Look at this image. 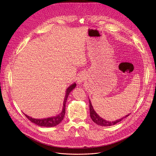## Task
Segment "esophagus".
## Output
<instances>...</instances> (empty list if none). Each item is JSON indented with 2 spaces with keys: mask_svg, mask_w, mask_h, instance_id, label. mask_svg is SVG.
Masks as SVG:
<instances>
[{
  "mask_svg": "<svg viewBox=\"0 0 156 156\" xmlns=\"http://www.w3.org/2000/svg\"><path fill=\"white\" fill-rule=\"evenodd\" d=\"M86 76L85 73H81L78 75V78H77V83H78V84H81V83L84 81V80H86Z\"/></svg>",
  "mask_w": 156,
  "mask_h": 156,
  "instance_id": "esophagus-1",
  "label": "esophagus"
}]
</instances>
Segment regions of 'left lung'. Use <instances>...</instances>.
<instances>
[{"mask_svg":"<svg viewBox=\"0 0 156 156\" xmlns=\"http://www.w3.org/2000/svg\"><path fill=\"white\" fill-rule=\"evenodd\" d=\"M89 102H90V116L91 118L92 119V120L96 123L97 125L102 126H112L114 125H115L116 123L120 122V121H122L123 119L127 117L129 114H128L126 115H125L123 117H122L121 119H117L115 121H107L104 119H102V117H101L96 112V111L94 110L93 105L91 104V101L89 99Z\"/></svg>","mask_w":156,"mask_h":156,"instance_id":"obj_1","label":"left lung"}]
</instances>
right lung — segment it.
<instances>
[{
  "label": "right lung",
  "mask_w": 156,
  "mask_h": 156,
  "mask_svg": "<svg viewBox=\"0 0 156 156\" xmlns=\"http://www.w3.org/2000/svg\"><path fill=\"white\" fill-rule=\"evenodd\" d=\"M76 86V84L75 83L71 84L66 90V93L63 101V108L62 112L56 116H53L51 117L45 118V119H34L32 118L27 114H24L27 117V118L30 120L31 122L34 123V124L39 126H44V127H52L57 126L58 125L63 119L65 114V104L66 100H67L68 96L69 94L71 93V91L74 90L75 87Z\"/></svg>",
  "instance_id": "add662e5"
}]
</instances>
